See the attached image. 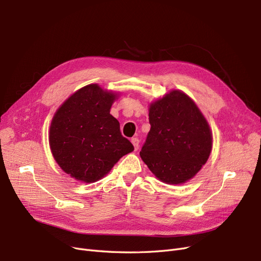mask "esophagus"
<instances>
[{
	"label": "esophagus",
	"instance_id": "esophagus-1",
	"mask_svg": "<svg viewBox=\"0 0 261 261\" xmlns=\"http://www.w3.org/2000/svg\"><path fill=\"white\" fill-rule=\"evenodd\" d=\"M131 143H132V144H133V146H134V149H135V150H138V149H139L140 140H139L138 138H133V139H131Z\"/></svg>",
	"mask_w": 261,
	"mask_h": 261
}]
</instances>
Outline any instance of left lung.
I'll use <instances>...</instances> for the list:
<instances>
[{"label": "left lung", "instance_id": "left-lung-1", "mask_svg": "<svg viewBox=\"0 0 261 261\" xmlns=\"http://www.w3.org/2000/svg\"><path fill=\"white\" fill-rule=\"evenodd\" d=\"M149 123L140 155L152 174L169 185L193 178L212 149L210 127L194 101L172 90L150 105Z\"/></svg>", "mask_w": 261, "mask_h": 261}]
</instances>
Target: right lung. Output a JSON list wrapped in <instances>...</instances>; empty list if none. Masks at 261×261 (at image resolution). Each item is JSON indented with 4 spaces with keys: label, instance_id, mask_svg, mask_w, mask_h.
Returning <instances> with one entry per match:
<instances>
[{
    "label": "right lung",
    "instance_id": "right-lung-1",
    "mask_svg": "<svg viewBox=\"0 0 261 261\" xmlns=\"http://www.w3.org/2000/svg\"><path fill=\"white\" fill-rule=\"evenodd\" d=\"M116 94L90 84L56 111L49 133L52 154L63 171L82 182L106 176L119 159L134 150L110 114Z\"/></svg>",
    "mask_w": 261,
    "mask_h": 261
}]
</instances>
